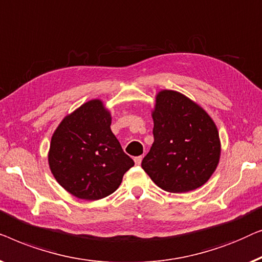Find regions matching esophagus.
Returning <instances> with one entry per match:
<instances>
[{"mask_svg":"<svg viewBox=\"0 0 262 262\" xmlns=\"http://www.w3.org/2000/svg\"><path fill=\"white\" fill-rule=\"evenodd\" d=\"M134 161H135V164H136V165H140V164H141V161H142V156L135 157V158H134Z\"/></svg>","mask_w":262,"mask_h":262,"instance_id":"esophagus-1","label":"esophagus"}]
</instances>
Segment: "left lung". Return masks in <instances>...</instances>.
<instances>
[{"label": "left lung", "mask_w": 262, "mask_h": 262, "mask_svg": "<svg viewBox=\"0 0 262 262\" xmlns=\"http://www.w3.org/2000/svg\"><path fill=\"white\" fill-rule=\"evenodd\" d=\"M154 142L141 166L167 192L200 187L217 167L221 143L208 114L185 96L163 90L152 114Z\"/></svg>", "instance_id": "1"}]
</instances>
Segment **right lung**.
I'll use <instances>...</instances> for the list:
<instances>
[{"label":"right lung","mask_w":262,"mask_h":262,"mask_svg":"<svg viewBox=\"0 0 262 262\" xmlns=\"http://www.w3.org/2000/svg\"><path fill=\"white\" fill-rule=\"evenodd\" d=\"M110 124L109 112L99 99H93L66 116L51 140V171L80 200H101L115 192L124 173L134 166Z\"/></svg>","instance_id":"obj_1"}]
</instances>
